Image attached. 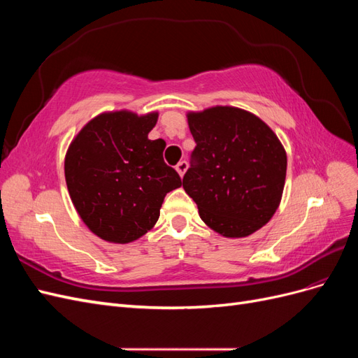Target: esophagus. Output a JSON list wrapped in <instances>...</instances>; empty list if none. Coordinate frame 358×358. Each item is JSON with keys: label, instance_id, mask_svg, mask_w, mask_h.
<instances>
[{"label": "esophagus", "instance_id": "esophagus-1", "mask_svg": "<svg viewBox=\"0 0 358 358\" xmlns=\"http://www.w3.org/2000/svg\"><path fill=\"white\" fill-rule=\"evenodd\" d=\"M187 169H188V162H187V161H180L179 164L176 166V171L179 173V176H180V178H182L183 175H185Z\"/></svg>", "mask_w": 358, "mask_h": 358}]
</instances>
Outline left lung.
<instances>
[{
    "label": "left lung",
    "mask_w": 358,
    "mask_h": 358,
    "mask_svg": "<svg viewBox=\"0 0 358 358\" xmlns=\"http://www.w3.org/2000/svg\"><path fill=\"white\" fill-rule=\"evenodd\" d=\"M197 146L183 176L203 222L224 237L239 239L266 225L282 199L287 152L257 115L233 106L188 112Z\"/></svg>",
    "instance_id": "left-lung-1"
}]
</instances>
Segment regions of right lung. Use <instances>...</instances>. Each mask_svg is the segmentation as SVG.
<instances>
[{"label":"right lung","instance_id":"right-lung-1","mask_svg":"<svg viewBox=\"0 0 358 358\" xmlns=\"http://www.w3.org/2000/svg\"><path fill=\"white\" fill-rule=\"evenodd\" d=\"M158 112H103L76 134L64 159L70 199L100 239L129 243L154 229L166 194L182 187L162 150L149 140Z\"/></svg>","mask_w":358,"mask_h":358}]
</instances>
